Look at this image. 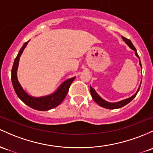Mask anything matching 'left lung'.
<instances>
[{
  "label": "left lung",
  "instance_id": "1",
  "mask_svg": "<svg viewBox=\"0 0 153 153\" xmlns=\"http://www.w3.org/2000/svg\"><path fill=\"white\" fill-rule=\"evenodd\" d=\"M122 38H123V41L126 43V44L128 45V46L130 47L131 49H133L134 51H135L136 56H137V57H139V56H138V53H137V50H136L135 47L134 46V45L132 44L131 41L129 39H127L126 38H124V37H123V36H122ZM139 62H140V59H139ZM140 65L142 66L141 62H140ZM140 85H141V84H140ZM139 88H140V86H139V88H138V91H137V93H136L134 95L132 96V97H131L130 98L126 99V100H123V101L116 102V103H110V102H107V101H105V100H104L102 97H100V96L98 95V94L95 91V90L91 86H90V91H91V97H92V98H93V100H94V101L97 102V103L100 106H101L102 107H105V108H106V109H117V108H120V107L125 106L126 105H127V104L129 103V102L131 101L134 97L137 96V93H138V91L139 90Z\"/></svg>",
  "mask_w": 153,
  "mask_h": 153
}]
</instances>
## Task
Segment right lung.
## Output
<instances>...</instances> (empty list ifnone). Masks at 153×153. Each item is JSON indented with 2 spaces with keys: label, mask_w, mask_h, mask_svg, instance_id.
Segmentation results:
<instances>
[{
  "label": "right lung",
  "mask_w": 153,
  "mask_h": 153,
  "mask_svg": "<svg viewBox=\"0 0 153 153\" xmlns=\"http://www.w3.org/2000/svg\"><path fill=\"white\" fill-rule=\"evenodd\" d=\"M28 42L25 43L21 49L19 50L18 55L15 58L14 65H13L12 70H11V81H12L13 87H14L15 92L18 97L22 100L25 104H26L27 106L35 110H40V111H46V110H51L52 108L57 107L62 102L68 94L70 85L72 84L75 77L70 78V79L65 80L61 85L59 87V88L53 94L51 95L46 96V97H33L28 95L22 87L21 86L19 83L16 76V71H17L18 65H19V57L24 51L25 48L27 45Z\"/></svg>",
  "instance_id": "add662e5"
}]
</instances>
